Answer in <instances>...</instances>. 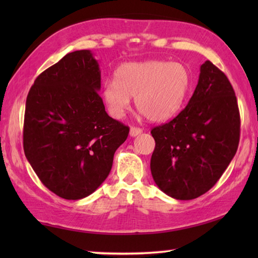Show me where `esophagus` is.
<instances>
[{
  "label": "esophagus",
  "instance_id": "34e87169",
  "mask_svg": "<svg viewBox=\"0 0 258 258\" xmlns=\"http://www.w3.org/2000/svg\"><path fill=\"white\" fill-rule=\"evenodd\" d=\"M141 133H142V128L137 127V126H132L130 130L131 137H137V135H140Z\"/></svg>",
  "mask_w": 258,
  "mask_h": 258
}]
</instances>
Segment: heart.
<instances>
[{"mask_svg":"<svg viewBox=\"0 0 258 258\" xmlns=\"http://www.w3.org/2000/svg\"><path fill=\"white\" fill-rule=\"evenodd\" d=\"M191 84L184 64L152 60L125 63L117 69L115 81L103 86V100L113 118H121L135 98V107L147 119L161 121L180 110Z\"/></svg>","mask_w":258,"mask_h":258,"instance_id":"1","label":"heart"}]
</instances>
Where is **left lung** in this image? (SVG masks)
I'll use <instances>...</instances> for the list:
<instances>
[{"instance_id": "8db88e82", "label": "left lung", "mask_w": 258, "mask_h": 258, "mask_svg": "<svg viewBox=\"0 0 258 258\" xmlns=\"http://www.w3.org/2000/svg\"><path fill=\"white\" fill-rule=\"evenodd\" d=\"M151 134L150 168L159 189L178 200L206 194L231 163L240 139L237 98L225 74L209 60L203 63L186 107Z\"/></svg>"}]
</instances>
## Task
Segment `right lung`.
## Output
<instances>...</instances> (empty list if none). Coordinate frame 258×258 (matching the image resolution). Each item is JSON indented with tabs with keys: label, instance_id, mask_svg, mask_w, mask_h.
I'll return each instance as SVG.
<instances>
[{
	"label": "right lung",
	"instance_id": "add662e5",
	"mask_svg": "<svg viewBox=\"0 0 258 258\" xmlns=\"http://www.w3.org/2000/svg\"><path fill=\"white\" fill-rule=\"evenodd\" d=\"M101 74L90 50L71 52L37 76L26 100L24 151L47 189L85 198L110 173L128 126L108 116Z\"/></svg>",
	"mask_w": 258,
	"mask_h": 258
}]
</instances>
